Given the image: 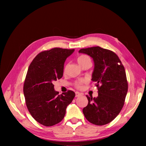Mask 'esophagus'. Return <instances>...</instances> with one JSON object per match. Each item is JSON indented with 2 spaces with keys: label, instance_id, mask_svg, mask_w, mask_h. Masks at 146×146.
Instances as JSON below:
<instances>
[{
  "label": "esophagus",
  "instance_id": "34e87169",
  "mask_svg": "<svg viewBox=\"0 0 146 146\" xmlns=\"http://www.w3.org/2000/svg\"><path fill=\"white\" fill-rule=\"evenodd\" d=\"M80 95H81V94H80V93H78V92H75V97H80Z\"/></svg>",
  "mask_w": 146,
  "mask_h": 146
}]
</instances>
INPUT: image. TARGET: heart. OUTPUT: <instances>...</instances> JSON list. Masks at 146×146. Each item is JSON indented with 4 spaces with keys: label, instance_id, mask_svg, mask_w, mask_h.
I'll list each match as a JSON object with an SVG mask.
<instances>
[{
    "label": "heart",
    "instance_id": "heart-1",
    "mask_svg": "<svg viewBox=\"0 0 146 146\" xmlns=\"http://www.w3.org/2000/svg\"><path fill=\"white\" fill-rule=\"evenodd\" d=\"M90 60V58L88 56L86 55H80L78 56L77 61H78V63L79 64V65L80 66L81 64L84 62H85L86 61ZM86 82V80H85V79H81V80H78V82H76L75 83V86L77 88H80L81 87V85H82L83 83H85Z\"/></svg>",
    "mask_w": 146,
    "mask_h": 146
}]
</instances>
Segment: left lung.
<instances>
[{"mask_svg": "<svg viewBox=\"0 0 146 146\" xmlns=\"http://www.w3.org/2000/svg\"><path fill=\"white\" fill-rule=\"evenodd\" d=\"M78 53L90 56L94 61L91 80L98 88V97H88L83 113L89 122L107 124L119 114L124 104L128 84L125 69L113 51L99 46L81 49Z\"/></svg>", "mask_w": 146, "mask_h": 146, "instance_id": "8db88e82", "label": "left lung"}]
</instances>
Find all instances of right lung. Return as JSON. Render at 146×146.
Instances as JSON below:
<instances>
[{
  "mask_svg": "<svg viewBox=\"0 0 146 146\" xmlns=\"http://www.w3.org/2000/svg\"><path fill=\"white\" fill-rule=\"evenodd\" d=\"M75 49L55 48L36 55L29 66L24 95L29 112L36 122L52 126L61 122L75 96L73 91L58 95L53 82L63 76L64 62Z\"/></svg>",
  "mask_w": 146,
  "mask_h": 146,
  "instance_id": "1",
  "label": "right lung"
}]
</instances>
